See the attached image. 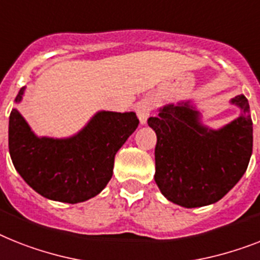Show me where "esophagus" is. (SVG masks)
Returning <instances> with one entry per match:
<instances>
[{
	"instance_id": "1",
	"label": "esophagus",
	"mask_w": 260,
	"mask_h": 260,
	"mask_svg": "<svg viewBox=\"0 0 260 260\" xmlns=\"http://www.w3.org/2000/svg\"><path fill=\"white\" fill-rule=\"evenodd\" d=\"M151 110H153V102L149 98L139 101L138 104H137L135 111H137V115H138L141 125H146V122H147L150 114H151Z\"/></svg>"
}]
</instances>
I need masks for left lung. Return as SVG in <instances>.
<instances>
[{"label": "left lung", "mask_w": 260, "mask_h": 260, "mask_svg": "<svg viewBox=\"0 0 260 260\" xmlns=\"http://www.w3.org/2000/svg\"><path fill=\"white\" fill-rule=\"evenodd\" d=\"M230 104L241 113L219 128L203 123L190 100L167 104L147 123L156 134L154 179L166 199L186 209L218 202L241 181L252 154L247 98Z\"/></svg>", "instance_id": "8db88e82"}]
</instances>
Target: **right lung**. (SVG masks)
<instances>
[{
	"label": "right lung",
	"instance_id": "1",
	"mask_svg": "<svg viewBox=\"0 0 260 260\" xmlns=\"http://www.w3.org/2000/svg\"><path fill=\"white\" fill-rule=\"evenodd\" d=\"M26 87L17 94L21 104ZM139 121L134 111H96L76 134L38 137L17 107L9 117V153L17 173L45 198L79 203L100 194L113 177L114 156Z\"/></svg>",
	"mask_w": 260,
	"mask_h": 260
}]
</instances>
